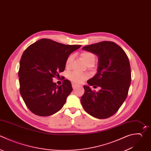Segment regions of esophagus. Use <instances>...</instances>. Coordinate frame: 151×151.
Listing matches in <instances>:
<instances>
[{
  "instance_id": "obj_1",
  "label": "esophagus",
  "mask_w": 151,
  "mask_h": 151,
  "mask_svg": "<svg viewBox=\"0 0 151 151\" xmlns=\"http://www.w3.org/2000/svg\"><path fill=\"white\" fill-rule=\"evenodd\" d=\"M78 86V84H77L74 83H72V86H73V88L74 89L76 88Z\"/></svg>"
}]
</instances>
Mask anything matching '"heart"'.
<instances>
[{
  "label": "heart",
  "instance_id": "b5f03b06",
  "mask_svg": "<svg viewBox=\"0 0 151 151\" xmlns=\"http://www.w3.org/2000/svg\"><path fill=\"white\" fill-rule=\"evenodd\" d=\"M80 55L88 66L93 65L96 61V58L93 54L88 51H83L81 53ZM73 59L74 55L72 54L70 55L67 57L65 63V66L67 68L70 67L73 61ZM68 77L73 82L76 83H82L87 78V76L85 74H81L76 71H73L68 74Z\"/></svg>",
  "mask_w": 151,
  "mask_h": 151
}]
</instances>
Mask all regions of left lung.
<instances>
[{"label": "left lung", "mask_w": 151, "mask_h": 151, "mask_svg": "<svg viewBox=\"0 0 151 151\" xmlns=\"http://www.w3.org/2000/svg\"><path fill=\"white\" fill-rule=\"evenodd\" d=\"M83 50L98 57L96 74L84 86L81 103L85 111L97 119H107L117 111L127 97L131 81L129 58L118 45L103 41L84 47ZM99 86L98 92L89 86Z\"/></svg>", "instance_id": "obj_1"}]
</instances>
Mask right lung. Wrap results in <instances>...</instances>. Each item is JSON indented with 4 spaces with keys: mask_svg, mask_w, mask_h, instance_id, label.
<instances>
[{
    "mask_svg": "<svg viewBox=\"0 0 151 151\" xmlns=\"http://www.w3.org/2000/svg\"><path fill=\"white\" fill-rule=\"evenodd\" d=\"M81 46L41 39L25 50L18 73L20 93L33 113L48 116L63 107L73 90L71 83L64 80L57 86L52 78L64 71L67 57Z\"/></svg>",
    "mask_w": 151,
    "mask_h": 151,
    "instance_id": "1",
    "label": "right lung"
}]
</instances>
